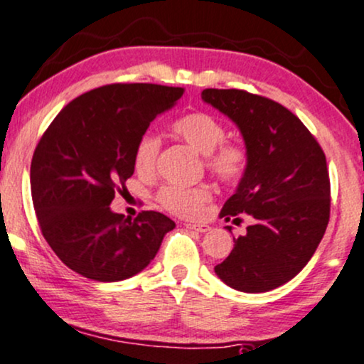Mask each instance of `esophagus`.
I'll return each mask as SVG.
<instances>
[{
    "instance_id": "esophagus-1",
    "label": "esophagus",
    "mask_w": 364,
    "mask_h": 364,
    "mask_svg": "<svg viewBox=\"0 0 364 364\" xmlns=\"http://www.w3.org/2000/svg\"><path fill=\"white\" fill-rule=\"evenodd\" d=\"M186 229L190 230H195V232H207L210 230V225L207 224H185Z\"/></svg>"
}]
</instances>
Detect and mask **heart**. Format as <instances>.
I'll list each match as a JSON object with an SVG mask.
<instances>
[{"label": "heart", "mask_w": 364, "mask_h": 364, "mask_svg": "<svg viewBox=\"0 0 364 364\" xmlns=\"http://www.w3.org/2000/svg\"><path fill=\"white\" fill-rule=\"evenodd\" d=\"M174 134L190 147L205 156V168L224 185H237L247 174L251 154L246 144L227 140L225 125L207 112H191L173 124ZM161 139L156 134H142L134 149V168L144 178L152 176L157 168ZM161 207L178 217H198L212 200L208 185H166L157 195Z\"/></svg>", "instance_id": "1"}]
</instances>
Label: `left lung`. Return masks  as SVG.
I'll return each mask as SVG.
<instances>
[{
    "label": "left lung",
    "mask_w": 364,
    "mask_h": 364,
    "mask_svg": "<svg viewBox=\"0 0 364 364\" xmlns=\"http://www.w3.org/2000/svg\"><path fill=\"white\" fill-rule=\"evenodd\" d=\"M201 98L235 122L251 154L247 174L220 212L227 222L247 215L251 224L215 273L234 290H274L305 268L326 234V154L299 117L266 96L208 87Z\"/></svg>",
    "instance_id": "8db88e82"
}]
</instances>
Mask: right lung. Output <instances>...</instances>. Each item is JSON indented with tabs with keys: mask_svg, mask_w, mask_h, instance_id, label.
<instances>
[{
	"mask_svg": "<svg viewBox=\"0 0 364 364\" xmlns=\"http://www.w3.org/2000/svg\"><path fill=\"white\" fill-rule=\"evenodd\" d=\"M183 87L115 82L77 96L35 147L30 188L38 227L68 268L95 282L127 279L154 259L174 222L154 210H110L134 174V149Z\"/></svg>",
	"mask_w": 364,
	"mask_h": 364,
	"instance_id": "add662e5",
	"label": "right lung"
}]
</instances>
